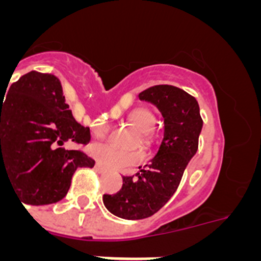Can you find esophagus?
Returning <instances> with one entry per match:
<instances>
[{
	"instance_id": "34e87169",
	"label": "esophagus",
	"mask_w": 261,
	"mask_h": 261,
	"mask_svg": "<svg viewBox=\"0 0 261 261\" xmlns=\"http://www.w3.org/2000/svg\"><path fill=\"white\" fill-rule=\"evenodd\" d=\"M94 170H95L96 172H105L106 171L105 167H103L100 163H95V166H94Z\"/></svg>"
}]
</instances>
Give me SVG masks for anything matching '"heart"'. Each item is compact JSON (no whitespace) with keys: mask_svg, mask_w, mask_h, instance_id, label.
I'll list each match as a JSON object with an SVG mask.
<instances>
[{"mask_svg":"<svg viewBox=\"0 0 261 261\" xmlns=\"http://www.w3.org/2000/svg\"><path fill=\"white\" fill-rule=\"evenodd\" d=\"M128 121L130 125L137 128L141 132L144 142H149L151 140L150 130H153L154 124H155V117L150 111L146 108H137L132 111L128 116ZM94 136L96 138H105L107 136V126L99 125L94 128ZM91 154L96 156L99 162L102 163L105 167L110 170H117V171H124L128 170L132 166L137 165L144 159L142 153H133V154H124L117 151L112 146H94L91 147Z\"/></svg>","mask_w":261,"mask_h":261,"instance_id":"obj_1","label":"heart"}]
</instances>
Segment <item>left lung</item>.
Here are the masks:
<instances>
[{
	"instance_id": "obj_1",
	"label": "left lung",
	"mask_w": 261,
	"mask_h": 261,
	"mask_svg": "<svg viewBox=\"0 0 261 261\" xmlns=\"http://www.w3.org/2000/svg\"><path fill=\"white\" fill-rule=\"evenodd\" d=\"M156 106L165 119V136L149 165L133 176H123V187L114 195H103V204L124 220H144L171 199L183 172L199 147L202 128L199 103L179 87L156 85L138 94Z\"/></svg>"
}]
</instances>
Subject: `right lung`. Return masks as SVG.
Segmentation results:
<instances>
[{
  "instance_id": "right-lung-1",
  "label": "right lung",
  "mask_w": 261,
  "mask_h": 261,
  "mask_svg": "<svg viewBox=\"0 0 261 261\" xmlns=\"http://www.w3.org/2000/svg\"><path fill=\"white\" fill-rule=\"evenodd\" d=\"M66 141L89 144L90 129L73 117L59 78L35 70L22 75L0 100V176L4 171L20 202L60 201L75 170L94 167L84 151L62 147Z\"/></svg>"
}]
</instances>
